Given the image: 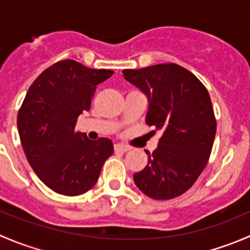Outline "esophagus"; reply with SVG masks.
I'll use <instances>...</instances> for the list:
<instances>
[{
	"instance_id": "esophagus-1",
	"label": "esophagus",
	"mask_w": 250,
	"mask_h": 250,
	"mask_svg": "<svg viewBox=\"0 0 250 250\" xmlns=\"http://www.w3.org/2000/svg\"><path fill=\"white\" fill-rule=\"evenodd\" d=\"M130 147L127 145H122V144H117V145H115V151L116 152H121V153H125L127 152V151H129Z\"/></svg>"
}]
</instances>
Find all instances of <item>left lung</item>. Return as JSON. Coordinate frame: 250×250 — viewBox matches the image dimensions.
Here are the masks:
<instances>
[{"label":"left lung","mask_w":250,"mask_h":250,"mask_svg":"<svg viewBox=\"0 0 250 250\" xmlns=\"http://www.w3.org/2000/svg\"><path fill=\"white\" fill-rule=\"evenodd\" d=\"M123 76L148 98L146 123L162 132L158 146L147 152V166L134 173V183L153 200H172L185 193L208 163L216 132L210 97L192 72L173 62Z\"/></svg>","instance_id":"8db88e82"}]
</instances>
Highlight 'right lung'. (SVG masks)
<instances>
[{
    "label": "right lung",
    "mask_w": 250,
    "mask_h": 250,
    "mask_svg": "<svg viewBox=\"0 0 250 250\" xmlns=\"http://www.w3.org/2000/svg\"><path fill=\"white\" fill-rule=\"evenodd\" d=\"M112 74L60 60L44 70L25 95L17 117L20 141L34 172L54 192H87L113 153L107 138L89 140L75 130L78 116L90 109L97 85Z\"/></svg>",
    "instance_id": "add662e5"
}]
</instances>
